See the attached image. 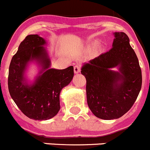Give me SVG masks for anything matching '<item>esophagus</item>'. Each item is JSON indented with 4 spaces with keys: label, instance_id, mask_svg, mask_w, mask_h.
<instances>
[{
    "label": "esophagus",
    "instance_id": "esophagus-1",
    "mask_svg": "<svg viewBox=\"0 0 150 150\" xmlns=\"http://www.w3.org/2000/svg\"><path fill=\"white\" fill-rule=\"evenodd\" d=\"M74 73H75V74H78V73L80 72V71H81V67H80V65H79V64H76V65L74 66Z\"/></svg>",
    "mask_w": 150,
    "mask_h": 150
}]
</instances>
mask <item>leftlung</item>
<instances>
[{"label":"left lung","mask_w":150,"mask_h":150,"mask_svg":"<svg viewBox=\"0 0 150 150\" xmlns=\"http://www.w3.org/2000/svg\"><path fill=\"white\" fill-rule=\"evenodd\" d=\"M112 47L85 63L81 74L86 79L87 103L102 120L118 119L133 106L142 86L138 59L124 32H115ZM118 67V71L112 68Z\"/></svg>","instance_id":"left-lung-1"}]
</instances>
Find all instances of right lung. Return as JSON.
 <instances>
[{"mask_svg": "<svg viewBox=\"0 0 150 150\" xmlns=\"http://www.w3.org/2000/svg\"><path fill=\"white\" fill-rule=\"evenodd\" d=\"M46 44V40L38 34L28 35L12 58L9 67L10 96L24 114L34 120H50L59 112L61 91L74 76L73 66L63 70L50 68ZM34 60L41 70L34 83L29 84L24 74L28 64Z\"/></svg>", "mask_w": 150, "mask_h": 150, "instance_id": "obj_1", "label": "right lung"}]
</instances>
